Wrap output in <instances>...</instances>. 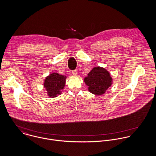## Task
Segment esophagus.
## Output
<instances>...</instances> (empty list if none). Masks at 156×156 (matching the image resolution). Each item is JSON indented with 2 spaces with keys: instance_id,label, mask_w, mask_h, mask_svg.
I'll list each match as a JSON object with an SVG mask.
<instances>
[{
  "instance_id": "obj_1",
  "label": "esophagus",
  "mask_w": 156,
  "mask_h": 156,
  "mask_svg": "<svg viewBox=\"0 0 156 156\" xmlns=\"http://www.w3.org/2000/svg\"><path fill=\"white\" fill-rule=\"evenodd\" d=\"M77 71L76 70H73L72 71V74L73 75H77Z\"/></svg>"
}]
</instances>
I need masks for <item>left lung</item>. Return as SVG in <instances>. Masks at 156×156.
Here are the masks:
<instances>
[{
    "label": "left lung",
    "mask_w": 156,
    "mask_h": 156,
    "mask_svg": "<svg viewBox=\"0 0 156 156\" xmlns=\"http://www.w3.org/2000/svg\"><path fill=\"white\" fill-rule=\"evenodd\" d=\"M112 81L108 72L100 67H94L84 78L85 83L89 86V91L97 95L104 94L111 86Z\"/></svg>",
    "instance_id": "left-lung-1"
}]
</instances>
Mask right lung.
<instances>
[{"instance_id": "obj_1", "label": "right lung", "mask_w": 156, "mask_h": 156, "mask_svg": "<svg viewBox=\"0 0 156 156\" xmlns=\"http://www.w3.org/2000/svg\"><path fill=\"white\" fill-rule=\"evenodd\" d=\"M66 76L57 73L50 74L45 79L44 87L48 91V94L51 98H55L60 94L61 90L64 89Z\"/></svg>"}]
</instances>
